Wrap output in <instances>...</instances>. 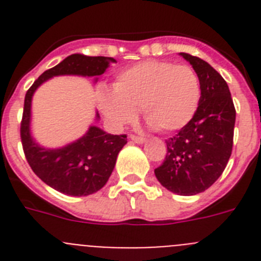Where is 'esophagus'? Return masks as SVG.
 Returning <instances> with one entry per match:
<instances>
[{
	"label": "esophagus",
	"mask_w": 261,
	"mask_h": 261,
	"mask_svg": "<svg viewBox=\"0 0 261 261\" xmlns=\"http://www.w3.org/2000/svg\"><path fill=\"white\" fill-rule=\"evenodd\" d=\"M129 138H130L133 142H136V144H144V142H145V138L141 137V136L130 135V136H129Z\"/></svg>",
	"instance_id": "34e87169"
}]
</instances>
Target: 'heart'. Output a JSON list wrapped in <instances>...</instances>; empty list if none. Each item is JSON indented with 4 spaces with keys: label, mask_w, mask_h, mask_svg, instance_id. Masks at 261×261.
Returning <instances> with one entry per match:
<instances>
[{
    "label": "heart",
    "mask_w": 261,
    "mask_h": 261,
    "mask_svg": "<svg viewBox=\"0 0 261 261\" xmlns=\"http://www.w3.org/2000/svg\"><path fill=\"white\" fill-rule=\"evenodd\" d=\"M201 89L196 71L188 65L147 60L116 75L112 91H100L99 107L112 125L135 121L137 112L163 133L179 130L190 123L199 107Z\"/></svg>",
    "instance_id": "b5f03b06"
}]
</instances>
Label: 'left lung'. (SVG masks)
<instances>
[{
  "label": "left lung",
  "mask_w": 261,
  "mask_h": 261,
  "mask_svg": "<svg viewBox=\"0 0 261 261\" xmlns=\"http://www.w3.org/2000/svg\"><path fill=\"white\" fill-rule=\"evenodd\" d=\"M200 81L199 107L190 123L166 141L167 154L154 170L171 192L192 196L204 192L222 175L232 150L235 107L222 75L208 62L180 53Z\"/></svg>",
  "instance_id": "left-lung-1"
}]
</instances>
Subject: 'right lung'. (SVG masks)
I'll list each match as a JSON object with an SVG mask.
<instances>
[{
	"label": "right lung",
	"mask_w": 261,
	"mask_h": 261,
	"mask_svg": "<svg viewBox=\"0 0 261 261\" xmlns=\"http://www.w3.org/2000/svg\"><path fill=\"white\" fill-rule=\"evenodd\" d=\"M116 62L112 57H90L74 53L59 65L45 70L24 96L20 140L32 171L53 190L69 196H87L105 187L114 171L119 151L126 144V135H110L90 126L86 135L60 149H45L36 144L30 132L31 100L35 90L55 75L98 77ZM99 114H96V119Z\"/></svg>",
	"instance_id": "1"
}]
</instances>
